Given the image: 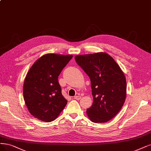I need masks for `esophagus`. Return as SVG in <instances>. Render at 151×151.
Here are the masks:
<instances>
[{
	"label": "esophagus",
	"mask_w": 151,
	"mask_h": 151,
	"mask_svg": "<svg viewBox=\"0 0 151 151\" xmlns=\"http://www.w3.org/2000/svg\"><path fill=\"white\" fill-rule=\"evenodd\" d=\"M74 99H76V100H79V99H81V96H76L74 97Z\"/></svg>",
	"instance_id": "1"
}]
</instances>
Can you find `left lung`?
<instances>
[{
	"mask_svg": "<svg viewBox=\"0 0 151 151\" xmlns=\"http://www.w3.org/2000/svg\"><path fill=\"white\" fill-rule=\"evenodd\" d=\"M75 60L91 79L93 104L87 109L88 117L95 123L110 121L121 111L126 100L124 72L106 52L78 55Z\"/></svg>",
	"mask_w": 151,
	"mask_h": 151,
	"instance_id": "left-lung-1",
	"label": "left lung"
}]
</instances>
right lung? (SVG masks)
<instances>
[{"label":"right lung","mask_w":151,"mask_h":151,"mask_svg":"<svg viewBox=\"0 0 151 151\" xmlns=\"http://www.w3.org/2000/svg\"><path fill=\"white\" fill-rule=\"evenodd\" d=\"M72 55L47 54L36 60L25 78L23 96L29 112L39 120L54 121L65 107L58 77Z\"/></svg>","instance_id":"obj_1"}]
</instances>
